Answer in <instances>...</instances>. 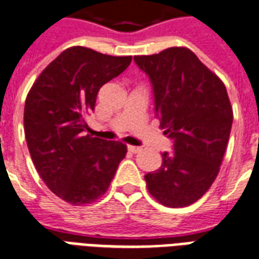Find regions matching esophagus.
Returning <instances> with one entry per match:
<instances>
[{"label": "esophagus", "instance_id": "obj_1", "mask_svg": "<svg viewBox=\"0 0 259 259\" xmlns=\"http://www.w3.org/2000/svg\"><path fill=\"white\" fill-rule=\"evenodd\" d=\"M127 149H129L132 153H137V152L141 151V147H134V145H129V147H127Z\"/></svg>", "mask_w": 259, "mask_h": 259}]
</instances>
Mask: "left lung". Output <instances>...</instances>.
Segmentation results:
<instances>
[{"label":"left lung","instance_id":"1","mask_svg":"<svg viewBox=\"0 0 259 259\" xmlns=\"http://www.w3.org/2000/svg\"><path fill=\"white\" fill-rule=\"evenodd\" d=\"M149 76L156 118L174 141L160 168L145 175L148 191L168 208L189 206L209 190L220 171L234 112L224 82L187 47L136 55Z\"/></svg>","mask_w":259,"mask_h":259}]
</instances>
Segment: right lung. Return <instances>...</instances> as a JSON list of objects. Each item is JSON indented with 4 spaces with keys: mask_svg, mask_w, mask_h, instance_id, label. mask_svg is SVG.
<instances>
[{
    "mask_svg": "<svg viewBox=\"0 0 259 259\" xmlns=\"http://www.w3.org/2000/svg\"><path fill=\"white\" fill-rule=\"evenodd\" d=\"M132 57L82 46L62 51L31 87L24 107L29 155L43 182L72 205L94 202L107 191L127 148L85 134L102 87L119 76Z\"/></svg>",
    "mask_w": 259,
    "mask_h": 259,
    "instance_id": "1",
    "label": "right lung"
}]
</instances>
